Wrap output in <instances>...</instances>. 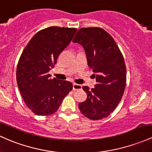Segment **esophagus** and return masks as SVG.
Here are the masks:
<instances>
[{"mask_svg": "<svg viewBox=\"0 0 152 152\" xmlns=\"http://www.w3.org/2000/svg\"><path fill=\"white\" fill-rule=\"evenodd\" d=\"M82 89V86L78 84H73V90H80Z\"/></svg>", "mask_w": 152, "mask_h": 152, "instance_id": "34e87169", "label": "esophagus"}]
</instances>
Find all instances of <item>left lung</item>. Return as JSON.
Instances as JSON below:
<instances>
[{"instance_id":"obj_1","label":"left lung","mask_w":152,"mask_h":152,"mask_svg":"<svg viewBox=\"0 0 152 152\" xmlns=\"http://www.w3.org/2000/svg\"><path fill=\"white\" fill-rule=\"evenodd\" d=\"M73 42L83 46L96 81L91 89L83 86L87 98L79 108L89 119L101 120L115 110L124 94L126 67L122 53L113 37L100 27L81 28Z\"/></svg>"}]
</instances>
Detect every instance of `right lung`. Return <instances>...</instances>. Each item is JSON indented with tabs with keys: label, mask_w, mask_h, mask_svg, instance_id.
I'll use <instances>...</instances> for the list:
<instances>
[{
	"label": "right lung",
	"mask_w": 152,
	"mask_h": 152,
	"mask_svg": "<svg viewBox=\"0 0 152 152\" xmlns=\"http://www.w3.org/2000/svg\"><path fill=\"white\" fill-rule=\"evenodd\" d=\"M76 28L50 26L37 32L25 47L16 68V81L26 105L37 115L58 110L73 89L70 81L50 79V70L71 42Z\"/></svg>",
	"instance_id": "obj_1"
}]
</instances>
